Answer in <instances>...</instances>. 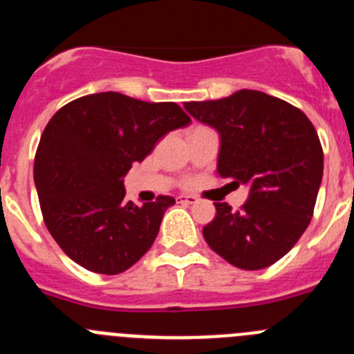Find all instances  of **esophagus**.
<instances>
[{
	"mask_svg": "<svg viewBox=\"0 0 354 354\" xmlns=\"http://www.w3.org/2000/svg\"><path fill=\"white\" fill-rule=\"evenodd\" d=\"M177 200H179L180 204H184V205L196 204V196H193V195H180Z\"/></svg>",
	"mask_w": 354,
	"mask_h": 354,
	"instance_id": "obj_1",
	"label": "esophagus"
}]
</instances>
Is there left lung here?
<instances>
[{"instance_id": "left-lung-1", "label": "left lung", "mask_w": 354, "mask_h": 354, "mask_svg": "<svg viewBox=\"0 0 354 354\" xmlns=\"http://www.w3.org/2000/svg\"><path fill=\"white\" fill-rule=\"evenodd\" d=\"M184 108L220 136V177L248 187L239 211L216 202L204 239L241 270L274 264L310 223L323 180V149L312 122L289 102L257 90L184 102Z\"/></svg>"}]
</instances>
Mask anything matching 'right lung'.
I'll use <instances>...</instances> for the list:
<instances>
[{"instance_id": "1", "label": "right lung", "mask_w": 354, "mask_h": 354, "mask_svg": "<svg viewBox=\"0 0 354 354\" xmlns=\"http://www.w3.org/2000/svg\"><path fill=\"white\" fill-rule=\"evenodd\" d=\"M189 122L175 102L117 92L80 97L56 111L40 138L33 179L49 234L76 264L118 274L149 252L175 198L127 202L124 175Z\"/></svg>"}]
</instances>
